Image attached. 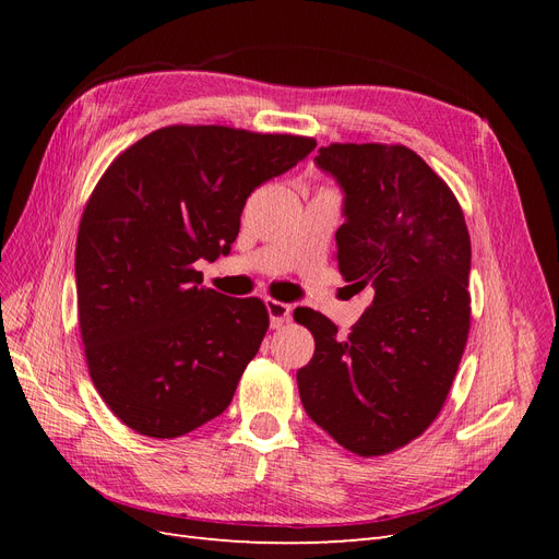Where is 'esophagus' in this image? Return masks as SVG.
<instances>
[{"label": "esophagus", "mask_w": 559, "mask_h": 559, "mask_svg": "<svg viewBox=\"0 0 559 559\" xmlns=\"http://www.w3.org/2000/svg\"><path fill=\"white\" fill-rule=\"evenodd\" d=\"M265 308H267V314H270V326H273V329H282L284 324H289V321H292L294 308L289 306V302H280L275 298H267Z\"/></svg>", "instance_id": "obj_1"}]
</instances>
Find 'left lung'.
Wrapping results in <instances>:
<instances>
[{
    "label": "left lung",
    "mask_w": 559,
    "mask_h": 559,
    "mask_svg": "<svg viewBox=\"0 0 559 559\" xmlns=\"http://www.w3.org/2000/svg\"><path fill=\"white\" fill-rule=\"evenodd\" d=\"M314 163L345 193L337 267L373 302L343 337L296 308L314 354L296 373L302 408L359 456L389 454L441 413L471 326V238L450 186L403 144H331Z\"/></svg>",
    "instance_id": "1"
}]
</instances>
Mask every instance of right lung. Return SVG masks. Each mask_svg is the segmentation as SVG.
Here are the masks:
<instances>
[{
    "instance_id": "right-lung-1",
    "label": "right lung",
    "mask_w": 559,
    "mask_h": 559,
    "mask_svg": "<svg viewBox=\"0 0 559 559\" xmlns=\"http://www.w3.org/2000/svg\"><path fill=\"white\" fill-rule=\"evenodd\" d=\"M317 146L300 134L167 126L97 181L76 238L88 373L109 411L148 438L222 415L270 317L261 298L200 286L195 261L226 257L247 198Z\"/></svg>"
}]
</instances>
